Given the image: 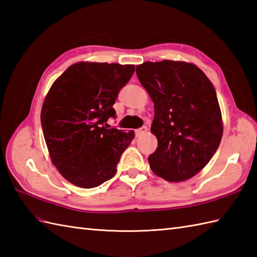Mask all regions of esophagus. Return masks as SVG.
Segmentation results:
<instances>
[{
    "label": "esophagus",
    "mask_w": 257,
    "mask_h": 257,
    "mask_svg": "<svg viewBox=\"0 0 257 257\" xmlns=\"http://www.w3.org/2000/svg\"><path fill=\"white\" fill-rule=\"evenodd\" d=\"M147 132H148V128H147L146 125H144V127H141V128L136 130V136H137V137H140V136L145 135Z\"/></svg>",
    "instance_id": "1"
}]
</instances>
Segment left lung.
<instances>
[{
	"label": "left lung",
	"mask_w": 257,
	"mask_h": 257,
	"mask_svg": "<svg viewBox=\"0 0 257 257\" xmlns=\"http://www.w3.org/2000/svg\"><path fill=\"white\" fill-rule=\"evenodd\" d=\"M136 73L155 107L151 133L158 148L148 158L151 170L169 182L189 180L207 165L222 139L214 86L187 62H146Z\"/></svg>",
	"instance_id": "left-lung-1"
}]
</instances>
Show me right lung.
Masks as SVG:
<instances>
[{"label": "right lung", "mask_w": 257, "mask_h": 257, "mask_svg": "<svg viewBox=\"0 0 257 257\" xmlns=\"http://www.w3.org/2000/svg\"><path fill=\"white\" fill-rule=\"evenodd\" d=\"M135 65L79 62L69 66L48 90L41 123L53 165L76 187L90 189L117 172L135 132L107 127L112 105Z\"/></svg>", "instance_id": "right-lung-1"}]
</instances>
